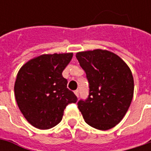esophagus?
Returning <instances> with one entry per match:
<instances>
[{
	"mask_svg": "<svg viewBox=\"0 0 151 151\" xmlns=\"http://www.w3.org/2000/svg\"><path fill=\"white\" fill-rule=\"evenodd\" d=\"M75 94H76V96L78 97V96H79V91L78 90L75 91Z\"/></svg>",
	"mask_w": 151,
	"mask_h": 151,
	"instance_id": "1",
	"label": "esophagus"
}]
</instances>
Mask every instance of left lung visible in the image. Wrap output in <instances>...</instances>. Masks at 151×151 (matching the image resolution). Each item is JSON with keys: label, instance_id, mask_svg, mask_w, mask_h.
<instances>
[{"label": "left lung", "instance_id": "obj_1", "mask_svg": "<svg viewBox=\"0 0 151 151\" xmlns=\"http://www.w3.org/2000/svg\"><path fill=\"white\" fill-rule=\"evenodd\" d=\"M86 74L89 95L77 103L86 123L100 130L113 128L123 119L134 96V78L129 67L107 50L76 54Z\"/></svg>", "mask_w": 151, "mask_h": 151}]
</instances>
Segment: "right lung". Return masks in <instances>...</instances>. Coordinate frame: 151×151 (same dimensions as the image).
I'll use <instances>...</instances> for the list:
<instances>
[{"label": "right lung", "instance_id": "add662e5", "mask_svg": "<svg viewBox=\"0 0 151 151\" xmlns=\"http://www.w3.org/2000/svg\"><path fill=\"white\" fill-rule=\"evenodd\" d=\"M72 56V53L42 55L27 62L17 73L16 101L24 118L35 128L55 127L62 120L67 105L77 101L62 76Z\"/></svg>", "mask_w": 151, "mask_h": 151}]
</instances>
